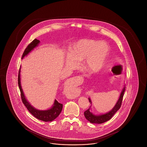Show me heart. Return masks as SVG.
Wrapping results in <instances>:
<instances>
[{
	"instance_id": "obj_1",
	"label": "heart",
	"mask_w": 147,
	"mask_h": 147,
	"mask_svg": "<svg viewBox=\"0 0 147 147\" xmlns=\"http://www.w3.org/2000/svg\"><path fill=\"white\" fill-rule=\"evenodd\" d=\"M110 48L105 42L83 39L76 42L70 49V53H67L65 62L67 66L75 68L77 64L74 58L81 61L85 59V66L91 73H95L102 70L109 56Z\"/></svg>"
}]
</instances>
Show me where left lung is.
I'll list each match as a JSON object with an SVG mask.
<instances>
[{
  "instance_id": "8db88e82",
  "label": "left lung",
  "mask_w": 147,
  "mask_h": 147,
  "mask_svg": "<svg viewBox=\"0 0 147 147\" xmlns=\"http://www.w3.org/2000/svg\"><path fill=\"white\" fill-rule=\"evenodd\" d=\"M125 91V85H124L121 91L119 97L116 104L112 108V110H110L109 112L105 113H102V114L95 115L91 112V106H90V107L86 111L84 112V116L86 119L91 123H96V124L102 123L110 120L112 118V116L115 115V113L120 109ZM89 102H90L91 104L92 102H91V99L89 98Z\"/></svg>"
}]
</instances>
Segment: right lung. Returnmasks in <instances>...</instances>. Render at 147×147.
Wrapping results in <instances>:
<instances>
[{"instance_id":"obj_1","label":"right lung","mask_w":147,"mask_h":147,"mask_svg":"<svg viewBox=\"0 0 147 147\" xmlns=\"http://www.w3.org/2000/svg\"><path fill=\"white\" fill-rule=\"evenodd\" d=\"M40 41L37 39H35L30 44H29L28 46L24 51L23 55L22 56V59H23L25 57L28 56L29 53H30L35 48L37 47L40 44ZM21 66L20 68V70L19 72L18 76V85L21 92V97L23 104L26 106L28 111L30 112L36 119H38L45 122H51L53 121L59 116L63 109V104L59 103L56 99L55 100L53 105L49 108V109L45 110H40L36 109L34 107H33L31 104L28 102L25 96L24 91L22 90L21 85V78H20V72H21Z\"/></svg>"}]
</instances>
